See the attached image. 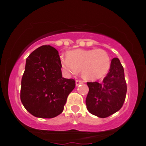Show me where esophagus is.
<instances>
[{"instance_id": "esophagus-1", "label": "esophagus", "mask_w": 146, "mask_h": 146, "mask_svg": "<svg viewBox=\"0 0 146 146\" xmlns=\"http://www.w3.org/2000/svg\"><path fill=\"white\" fill-rule=\"evenodd\" d=\"M83 83V82L81 80H76V86H78L79 84H82Z\"/></svg>"}]
</instances>
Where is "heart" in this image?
I'll list each match as a JSON object with an SVG mask.
<instances>
[{"label": "heart", "mask_w": 146, "mask_h": 146, "mask_svg": "<svg viewBox=\"0 0 146 146\" xmlns=\"http://www.w3.org/2000/svg\"><path fill=\"white\" fill-rule=\"evenodd\" d=\"M111 65L110 56L102 49H76L66 54V59L61 60L60 66L67 73L82 72L87 81H95L107 73Z\"/></svg>", "instance_id": "1"}]
</instances>
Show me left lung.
Listing matches in <instances>:
<instances>
[{
	"instance_id": "left-lung-1",
	"label": "left lung",
	"mask_w": 146,
	"mask_h": 146,
	"mask_svg": "<svg viewBox=\"0 0 146 146\" xmlns=\"http://www.w3.org/2000/svg\"><path fill=\"white\" fill-rule=\"evenodd\" d=\"M89 92L86 98L87 109L91 114L104 118L120 110L126 98V87L124 70L120 60L111 61L110 70L102 83L87 82Z\"/></svg>"
}]
</instances>
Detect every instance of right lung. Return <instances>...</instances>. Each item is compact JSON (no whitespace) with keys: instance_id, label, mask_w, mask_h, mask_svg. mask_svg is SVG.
Returning <instances> with one entry per match:
<instances>
[{"instance_id":"obj_1","label":"right lung","mask_w":146,"mask_h":146,"mask_svg":"<svg viewBox=\"0 0 146 146\" xmlns=\"http://www.w3.org/2000/svg\"><path fill=\"white\" fill-rule=\"evenodd\" d=\"M60 62L59 52L50 45L39 47L26 59L20 100L35 117L53 118L60 115L75 88L74 79L62 77Z\"/></svg>"}]
</instances>
